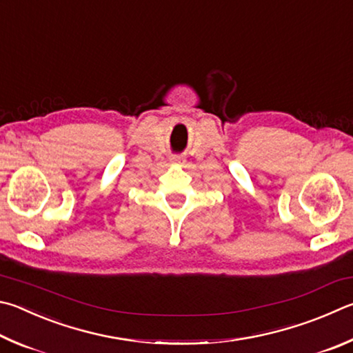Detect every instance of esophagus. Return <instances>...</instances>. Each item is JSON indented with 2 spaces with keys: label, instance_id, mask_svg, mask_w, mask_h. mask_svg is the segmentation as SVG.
<instances>
[{
  "label": "esophagus",
  "instance_id": "esophagus-1",
  "mask_svg": "<svg viewBox=\"0 0 353 353\" xmlns=\"http://www.w3.org/2000/svg\"><path fill=\"white\" fill-rule=\"evenodd\" d=\"M171 160H172V162H179V160H181V159H179L177 156H172V157H171Z\"/></svg>",
  "mask_w": 353,
  "mask_h": 353
}]
</instances>
